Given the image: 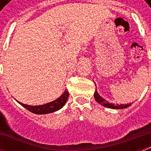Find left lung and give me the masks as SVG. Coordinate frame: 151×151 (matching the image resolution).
Listing matches in <instances>:
<instances>
[{"instance_id": "1", "label": "left lung", "mask_w": 151, "mask_h": 151, "mask_svg": "<svg viewBox=\"0 0 151 151\" xmlns=\"http://www.w3.org/2000/svg\"><path fill=\"white\" fill-rule=\"evenodd\" d=\"M94 97L95 99H96L99 104H101V105L103 106H106V107L111 108V109H124V108L129 107V106H131V103H129V104H120V105L119 104H116V105H114V104H113V103H108L106 99H104L99 96L96 90V92H95L94 93Z\"/></svg>"}]
</instances>
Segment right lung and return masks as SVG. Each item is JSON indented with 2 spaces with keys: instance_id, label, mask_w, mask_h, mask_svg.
Wrapping results in <instances>:
<instances>
[{
  "instance_id": "add662e5",
  "label": "right lung",
  "mask_w": 151,
  "mask_h": 151,
  "mask_svg": "<svg viewBox=\"0 0 151 151\" xmlns=\"http://www.w3.org/2000/svg\"><path fill=\"white\" fill-rule=\"evenodd\" d=\"M69 92L67 89L65 90V92L61 95V96L59 97L58 99L55 100L50 102V103H46L44 105L40 106H29L27 104H23V103H20L17 101L18 103H19L20 105H22L23 107H25L27 110H28L30 112L36 114H50V113L55 112L61 109L66 103V100L68 99Z\"/></svg>"
}]
</instances>
